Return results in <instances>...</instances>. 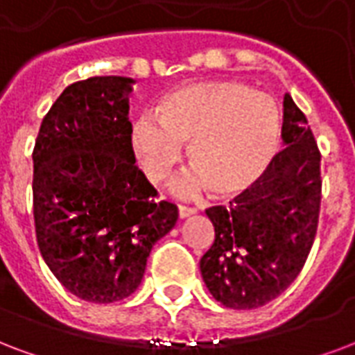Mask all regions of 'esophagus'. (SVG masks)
<instances>
[{"label": "esophagus", "mask_w": 355, "mask_h": 355, "mask_svg": "<svg viewBox=\"0 0 355 355\" xmlns=\"http://www.w3.org/2000/svg\"><path fill=\"white\" fill-rule=\"evenodd\" d=\"M178 211H180V217L181 218H187V217H191V215H194V213L198 211V209H196V207L180 206V207H178Z\"/></svg>", "instance_id": "34e87169"}]
</instances>
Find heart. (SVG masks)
<instances>
[{
  "instance_id": "1",
  "label": "heart",
  "mask_w": 355,
  "mask_h": 355,
  "mask_svg": "<svg viewBox=\"0 0 355 355\" xmlns=\"http://www.w3.org/2000/svg\"><path fill=\"white\" fill-rule=\"evenodd\" d=\"M142 117L132 144L149 180L161 183L191 146L194 185L230 198L257 185L281 146L282 116L273 98L239 82H198L175 89Z\"/></svg>"
}]
</instances>
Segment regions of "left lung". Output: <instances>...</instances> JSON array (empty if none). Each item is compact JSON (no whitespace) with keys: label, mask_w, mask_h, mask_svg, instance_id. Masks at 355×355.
<instances>
[{"label":"left lung","mask_w":355,"mask_h":355,"mask_svg":"<svg viewBox=\"0 0 355 355\" xmlns=\"http://www.w3.org/2000/svg\"><path fill=\"white\" fill-rule=\"evenodd\" d=\"M281 149L257 185L230 206L207 207L215 239L200 271L228 309H257L288 288L316 238L322 202L320 149L307 117L288 93L282 103Z\"/></svg>","instance_id":"8db88e82"}]
</instances>
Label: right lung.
<instances>
[{"mask_svg":"<svg viewBox=\"0 0 355 355\" xmlns=\"http://www.w3.org/2000/svg\"><path fill=\"white\" fill-rule=\"evenodd\" d=\"M132 78L74 82L42 117L33 148V218L44 262L92 303L129 297L178 207L137 166L129 121Z\"/></svg>","mask_w":355,"mask_h":355,"instance_id":"1","label":"right lung"}]
</instances>
